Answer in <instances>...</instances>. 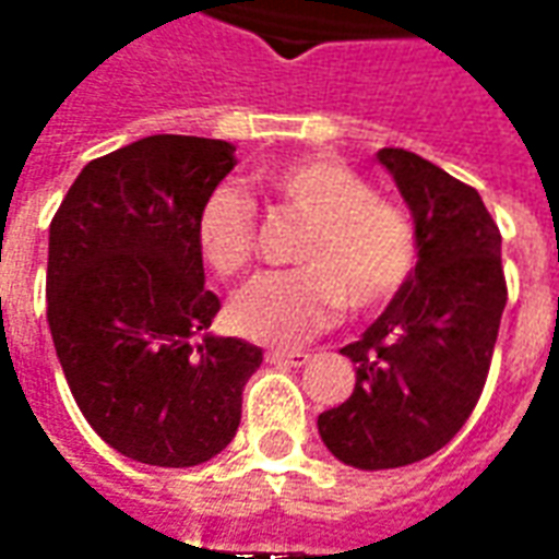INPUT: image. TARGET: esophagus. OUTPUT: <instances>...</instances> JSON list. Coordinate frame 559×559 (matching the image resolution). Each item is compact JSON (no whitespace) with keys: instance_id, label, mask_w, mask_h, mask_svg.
<instances>
[{"instance_id":"obj_1","label":"esophagus","mask_w":559,"mask_h":559,"mask_svg":"<svg viewBox=\"0 0 559 559\" xmlns=\"http://www.w3.org/2000/svg\"><path fill=\"white\" fill-rule=\"evenodd\" d=\"M308 353L302 350H269L266 353V362L272 365H287V368H302V365H308Z\"/></svg>"}]
</instances>
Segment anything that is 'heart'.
Here are the masks:
<instances>
[{
  "mask_svg": "<svg viewBox=\"0 0 559 559\" xmlns=\"http://www.w3.org/2000/svg\"><path fill=\"white\" fill-rule=\"evenodd\" d=\"M281 206L311 221L296 263L251 281L230 305V326L257 344H302L341 314L374 311L392 302L416 269V230L407 212L374 197L347 164L323 155L293 158L257 176ZM197 248L224 278L248 269L257 251V209L248 197L221 185L197 212Z\"/></svg>",
  "mask_w": 559,
  "mask_h": 559,
  "instance_id": "obj_1",
  "label": "heart"
}]
</instances>
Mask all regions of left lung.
<instances>
[{
  "label": "left lung",
  "mask_w": 559,
  "mask_h": 559,
  "mask_svg": "<svg viewBox=\"0 0 559 559\" xmlns=\"http://www.w3.org/2000/svg\"><path fill=\"white\" fill-rule=\"evenodd\" d=\"M416 224L404 290L344 347L353 395L320 413L332 455L359 469L416 464L443 449L485 389L506 308L500 230L476 188L407 148H380Z\"/></svg>",
  "instance_id": "left-lung-1"
}]
</instances>
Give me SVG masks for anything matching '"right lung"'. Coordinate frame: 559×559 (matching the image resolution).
<instances>
[{
	"label": "right lung",
	"mask_w": 559,
	"mask_h": 559,
	"mask_svg": "<svg viewBox=\"0 0 559 559\" xmlns=\"http://www.w3.org/2000/svg\"><path fill=\"white\" fill-rule=\"evenodd\" d=\"M227 140L155 134L90 160L50 221L47 323L95 433L152 467L227 449L263 350L206 335L197 212L236 167Z\"/></svg>",
	"instance_id": "1"
}]
</instances>
